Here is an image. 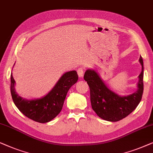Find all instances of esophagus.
Returning <instances> with one entry per match:
<instances>
[{
  "label": "esophagus",
  "instance_id": "34e87169",
  "mask_svg": "<svg viewBox=\"0 0 153 153\" xmlns=\"http://www.w3.org/2000/svg\"><path fill=\"white\" fill-rule=\"evenodd\" d=\"M77 75H78L79 77H83L84 76V68L80 67L77 69Z\"/></svg>",
  "mask_w": 153,
  "mask_h": 153
}]
</instances>
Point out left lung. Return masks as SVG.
I'll return each instance as SVG.
<instances>
[{
  "instance_id": "1",
  "label": "left lung",
  "mask_w": 153,
  "mask_h": 153,
  "mask_svg": "<svg viewBox=\"0 0 153 153\" xmlns=\"http://www.w3.org/2000/svg\"><path fill=\"white\" fill-rule=\"evenodd\" d=\"M141 72L139 76L137 91L128 96H119L107 87L95 70L86 71L84 79L90 89L91 107L101 119L107 121H119L136 109L143 91V62L139 58Z\"/></svg>"
}]
</instances>
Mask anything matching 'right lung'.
I'll return each mask as SVG.
<instances>
[{"label":"right lung","mask_w":153,"mask_h":153,"mask_svg":"<svg viewBox=\"0 0 153 153\" xmlns=\"http://www.w3.org/2000/svg\"><path fill=\"white\" fill-rule=\"evenodd\" d=\"M77 79L78 76L76 71L66 72L46 96L39 98L27 100L22 98L16 92V82L12 73L10 91L13 102L25 117L41 123H48L57 117L61 111L67 92L77 82Z\"/></svg>","instance_id":"1"}]
</instances>
